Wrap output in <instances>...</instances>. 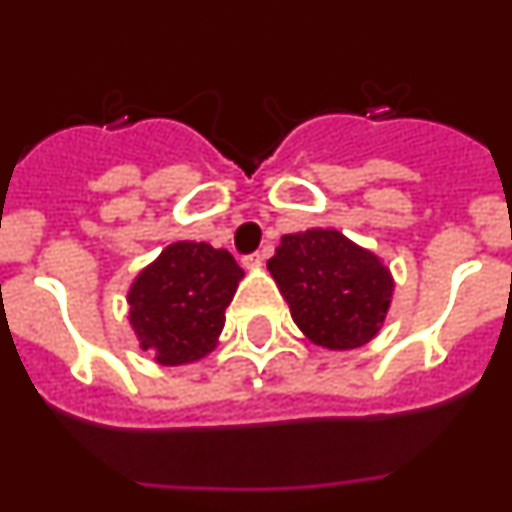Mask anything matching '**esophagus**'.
I'll return each mask as SVG.
<instances>
[{
    "mask_svg": "<svg viewBox=\"0 0 512 512\" xmlns=\"http://www.w3.org/2000/svg\"><path fill=\"white\" fill-rule=\"evenodd\" d=\"M262 262H265V257H262L260 252H255V255H247L245 260H242V265H245L247 270H260Z\"/></svg>",
    "mask_w": 512,
    "mask_h": 512,
    "instance_id": "obj_1",
    "label": "esophagus"
}]
</instances>
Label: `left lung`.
<instances>
[{
	"label": "left lung",
	"mask_w": 512,
	"mask_h": 512,
	"mask_svg": "<svg viewBox=\"0 0 512 512\" xmlns=\"http://www.w3.org/2000/svg\"><path fill=\"white\" fill-rule=\"evenodd\" d=\"M267 270L304 337L332 352L371 342L394 297V277L381 257L339 230L282 235Z\"/></svg>",
	"instance_id": "left-lung-1"
}]
</instances>
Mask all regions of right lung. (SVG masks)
<instances>
[{
    "label": "right lung",
    "instance_id": "1",
    "mask_svg": "<svg viewBox=\"0 0 512 512\" xmlns=\"http://www.w3.org/2000/svg\"><path fill=\"white\" fill-rule=\"evenodd\" d=\"M245 277L227 250L180 240L143 267L128 289V322L163 366L193 364L218 347L225 309Z\"/></svg>",
    "mask_w": 512,
    "mask_h": 512
}]
</instances>
